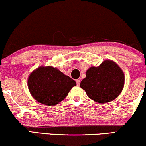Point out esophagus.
<instances>
[{
  "label": "esophagus",
  "instance_id": "1",
  "mask_svg": "<svg viewBox=\"0 0 146 146\" xmlns=\"http://www.w3.org/2000/svg\"><path fill=\"white\" fill-rule=\"evenodd\" d=\"M76 83H77V86H79L80 85V79H77L76 80Z\"/></svg>",
  "mask_w": 146,
  "mask_h": 146
}]
</instances>
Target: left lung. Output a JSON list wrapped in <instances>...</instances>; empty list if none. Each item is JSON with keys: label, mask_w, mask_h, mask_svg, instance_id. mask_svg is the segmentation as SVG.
<instances>
[{"label": "left lung", "mask_w": 146, "mask_h": 146, "mask_svg": "<svg viewBox=\"0 0 146 146\" xmlns=\"http://www.w3.org/2000/svg\"><path fill=\"white\" fill-rule=\"evenodd\" d=\"M125 74L113 60L107 59L98 67H91L80 87L98 103L109 102L119 96L124 88Z\"/></svg>", "instance_id": "obj_1"}]
</instances>
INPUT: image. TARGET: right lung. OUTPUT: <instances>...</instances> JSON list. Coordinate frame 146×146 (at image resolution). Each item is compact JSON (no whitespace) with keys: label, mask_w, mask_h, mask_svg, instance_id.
Here are the masks:
<instances>
[{"label":"right lung","mask_w":146,"mask_h":146,"mask_svg":"<svg viewBox=\"0 0 146 146\" xmlns=\"http://www.w3.org/2000/svg\"><path fill=\"white\" fill-rule=\"evenodd\" d=\"M75 81L52 66H40L27 79V87L36 101L47 106H54L65 98Z\"/></svg>","instance_id":"obj_1"}]
</instances>
